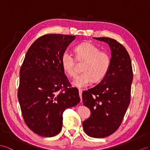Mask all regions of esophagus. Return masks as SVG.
I'll use <instances>...</instances> for the list:
<instances>
[{"label": "esophagus", "instance_id": "obj_1", "mask_svg": "<svg viewBox=\"0 0 150 150\" xmlns=\"http://www.w3.org/2000/svg\"><path fill=\"white\" fill-rule=\"evenodd\" d=\"M79 96L80 99H81V101H82V89H79Z\"/></svg>", "mask_w": 150, "mask_h": 150}]
</instances>
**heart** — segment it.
I'll list each match as a JSON object with an SVG mask.
<instances>
[{
    "instance_id": "obj_1",
    "label": "heart",
    "mask_w": 150,
    "mask_h": 150,
    "mask_svg": "<svg viewBox=\"0 0 150 150\" xmlns=\"http://www.w3.org/2000/svg\"><path fill=\"white\" fill-rule=\"evenodd\" d=\"M74 52L76 59L79 61H84L82 68L83 72L76 76L73 81L74 86L85 87L89 86L93 80L98 82L106 76L111 64L108 54L100 51L97 46L89 42H83L76 45ZM60 61L64 71L68 75L75 76V61L70 53L64 52Z\"/></svg>"
}]
</instances>
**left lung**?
Wrapping results in <instances>:
<instances>
[{"mask_svg": "<svg viewBox=\"0 0 150 150\" xmlns=\"http://www.w3.org/2000/svg\"><path fill=\"white\" fill-rule=\"evenodd\" d=\"M93 38L109 45L112 57L100 83L83 91V103L91 114L82 125L88 136L101 138L114 133L121 124L130 101L133 73L129 53L121 44L108 37Z\"/></svg>", "mask_w": 150, "mask_h": 150, "instance_id": "obj_1", "label": "left lung"}]
</instances>
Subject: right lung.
I'll return each instance as SVG.
<instances>
[{
  "instance_id": "1",
  "label": "right lung",
  "mask_w": 150,
  "mask_h": 150,
  "mask_svg": "<svg viewBox=\"0 0 150 150\" xmlns=\"http://www.w3.org/2000/svg\"><path fill=\"white\" fill-rule=\"evenodd\" d=\"M75 36L48 34L26 52L20 72L18 98L25 122L33 132L53 137L62 129L63 113L80 101L61 64V57Z\"/></svg>"
}]
</instances>
